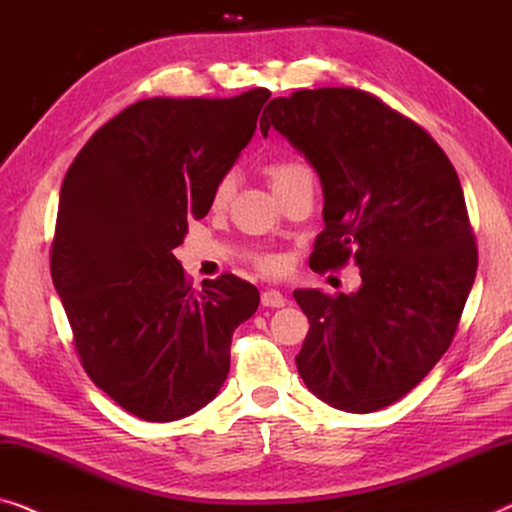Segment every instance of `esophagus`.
I'll return each instance as SVG.
<instances>
[{
    "label": "esophagus",
    "instance_id": "obj_1",
    "mask_svg": "<svg viewBox=\"0 0 512 512\" xmlns=\"http://www.w3.org/2000/svg\"><path fill=\"white\" fill-rule=\"evenodd\" d=\"M287 304V299H285V294L280 292V290H264L262 292V306H266V308H280V306H285Z\"/></svg>",
    "mask_w": 512,
    "mask_h": 512
}]
</instances>
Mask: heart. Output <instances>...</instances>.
Masks as SVG:
<instances>
[{
  "label": "heart",
  "instance_id": "heart-1",
  "mask_svg": "<svg viewBox=\"0 0 512 512\" xmlns=\"http://www.w3.org/2000/svg\"><path fill=\"white\" fill-rule=\"evenodd\" d=\"M266 176H269L273 192H280V190H285V187L301 183V181H313V174H311V169H308V164H304L301 160H290V157H283V160L271 162L269 167H266ZM232 192H234V178L222 176L213 190V206H225L229 197H232ZM257 264L262 266L264 271L278 269L276 257H259Z\"/></svg>",
  "mask_w": 512,
  "mask_h": 512
}]
</instances>
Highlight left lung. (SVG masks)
<instances>
[{
	"instance_id": "left-lung-1",
	"label": "left lung",
	"mask_w": 512,
	"mask_h": 512,
	"mask_svg": "<svg viewBox=\"0 0 512 512\" xmlns=\"http://www.w3.org/2000/svg\"><path fill=\"white\" fill-rule=\"evenodd\" d=\"M320 176L315 271L359 266V290H294L311 329L297 355L308 390L373 413L413 390L450 348L478 269L455 167L413 120L355 88L297 90L266 104Z\"/></svg>"
}]
</instances>
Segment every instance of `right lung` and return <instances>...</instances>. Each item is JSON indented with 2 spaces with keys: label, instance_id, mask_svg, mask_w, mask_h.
<instances>
[{
  "label": "right lung",
  "instance_id": "1",
  "mask_svg": "<svg viewBox=\"0 0 512 512\" xmlns=\"http://www.w3.org/2000/svg\"><path fill=\"white\" fill-rule=\"evenodd\" d=\"M269 97L143 99L99 127L64 176L50 276L85 373L146 422L215 399L234 329L259 306L257 287L232 273L192 290L174 248L187 220L208 213Z\"/></svg>",
  "mask_w": 512,
  "mask_h": 512
}]
</instances>
